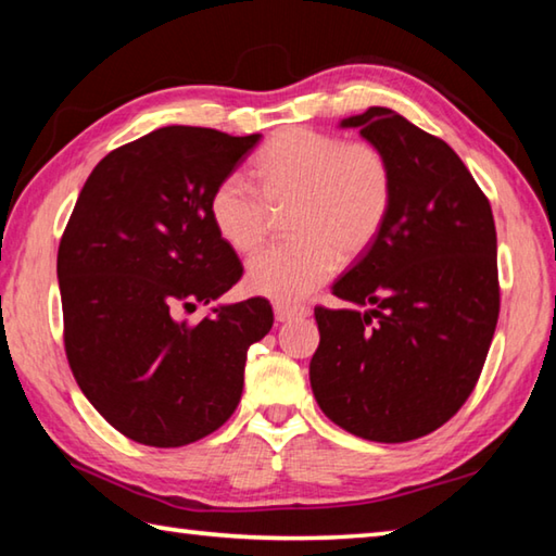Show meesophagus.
Segmentation results:
<instances>
[{
	"label": "esophagus",
	"instance_id": "1",
	"mask_svg": "<svg viewBox=\"0 0 556 556\" xmlns=\"http://www.w3.org/2000/svg\"><path fill=\"white\" fill-rule=\"evenodd\" d=\"M301 316H308V308L306 306H287V304H277L275 306V318L281 324L287 321H294V318H301Z\"/></svg>",
	"mask_w": 556,
	"mask_h": 556
}]
</instances>
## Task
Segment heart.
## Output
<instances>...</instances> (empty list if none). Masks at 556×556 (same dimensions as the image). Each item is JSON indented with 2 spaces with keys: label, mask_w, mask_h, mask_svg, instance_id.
Instances as JSON below:
<instances>
[{
  "label": "heart",
  "mask_w": 556,
  "mask_h": 556,
  "mask_svg": "<svg viewBox=\"0 0 556 556\" xmlns=\"http://www.w3.org/2000/svg\"><path fill=\"white\" fill-rule=\"evenodd\" d=\"M257 188L225 176L211 195L220 240L248 252L267 238L271 211H289L294 240L269 244L248 262V289L279 304H296L331 279L338 255L370 248L392 203V172L370 142L294 127L277 131L252 164Z\"/></svg>",
  "instance_id": "obj_1"
}]
</instances>
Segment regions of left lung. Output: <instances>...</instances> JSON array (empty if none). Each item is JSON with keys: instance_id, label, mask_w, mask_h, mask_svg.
I'll use <instances>...</instances> for the list:
<instances>
[{"instance_id": "1", "label": "left lung", "mask_w": 556, "mask_h": 556, "mask_svg": "<svg viewBox=\"0 0 556 556\" xmlns=\"http://www.w3.org/2000/svg\"><path fill=\"white\" fill-rule=\"evenodd\" d=\"M341 127L388 159L392 203L333 285L351 306H316L308 378L333 425L402 444L446 425L481 378L501 314L493 211L454 149L397 112L370 108Z\"/></svg>"}]
</instances>
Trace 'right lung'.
Masks as SVG:
<instances>
[{"label": "right lung", "mask_w": 556, "mask_h": 556, "mask_svg": "<svg viewBox=\"0 0 556 556\" xmlns=\"http://www.w3.org/2000/svg\"><path fill=\"white\" fill-rule=\"evenodd\" d=\"M260 135L162 127L92 168L59 244L63 341L75 382L119 434L174 448L213 434L242 394L267 299L213 306L242 277L211 195Z\"/></svg>", "instance_id": "obj_1"}]
</instances>
